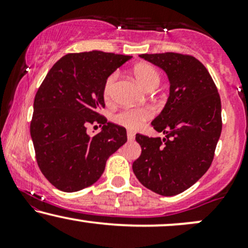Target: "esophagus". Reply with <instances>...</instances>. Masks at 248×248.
I'll return each mask as SVG.
<instances>
[{
	"label": "esophagus",
	"mask_w": 248,
	"mask_h": 248,
	"mask_svg": "<svg viewBox=\"0 0 248 248\" xmlns=\"http://www.w3.org/2000/svg\"><path fill=\"white\" fill-rule=\"evenodd\" d=\"M127 138H128V140H134V138H135V134H134L132 130H127Z\"/></svg>",
	"instance_id": "34e87169"
}]
</instances>
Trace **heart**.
Returning <instances> with one entry per match:
<instances>
[{
    "label": "heart",
    "instance_id": "obj_1",
    "mask_svg": "<svg viewBox=\"0 0 248 248\" xmlns=\"http://www.w3.org/2000/svg\"><path fill=\"white\" fill-rule=\"evenodd\" d=\"M133 75L139 84L144 90L152 91L158 86L161 81V76L157 69L149 62H139L133 67ZM118 78L116 73H112L106 79L102 88V94L105 100H110L114 91L115 81ZM153 112L149 108H126L122 109L114 116V121L128 129H138L148 119L152 118Z\"/></svg>",
    "mask_w": 248,
    "mask_h": 248
}]
</instances>
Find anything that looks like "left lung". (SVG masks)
I'll return each mask as SVG.
<instances>
[{
	"mask_svg": "<svg viewBox=\"0 0 248 248\" xmlns=\"http://www.w3.org/2000/svg\"><path fill=\"white\" fill-rule=\"evenodd\" d=\"M167 73L170 94L152 124L166 138L136 134L140 157L133 171L142 186L175 196L193 186L211 166L221 133V102L209 71L189 55H140Z\"/></svg>",
	"mask_w": 248,
	"mask_h": 248,
	"instance_id": "obj_1",
	"label": "left lung"
}]
</instances>
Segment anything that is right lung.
Instances as JSON below:
<instances>
[{"label":"right lung","instance_id":"1","mask_svg":"<svg viewBox=\"0 0 248 248\" xmlns=\"http://www.w3.org/2000/svg\"><path fill=\"white\" fill-rule=\"evenodd\" d=\"M130 56L102 51L67 53L51 67L37 91L30 134L45 178L58 190L75 192L95 183L108 160L127 141L126 128L107 122L102 88ZM102 132L87 134L88 124Z\"/></svg>","mask_w":248,"mask_h":248}]
</instances>
